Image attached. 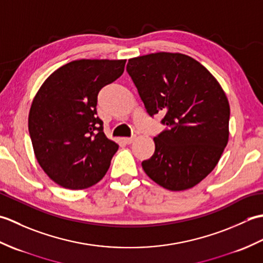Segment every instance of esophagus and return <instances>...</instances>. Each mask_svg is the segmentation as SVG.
<instances>
[{
    "label": "esophagus",
    "mask_w": 263,
    "mask_h": 263,
    "mask_svg": "<svg viewBox=\"0 0 263 263\" xmlns=\"http://www.w3.org/2000/svg\"><path fill=\"white\" fill-rule=\"evenodd\" d=\"M133 140H135V138H124L123 139V142L126 144H131L133 142Z\"/></svg>",
    "instance_id": "esophagus-1"
}]
</instances>
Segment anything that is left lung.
Returning a JSON list of instances; mask_svg holds the SVG:
<instances>
[{
	"label": "left lung",
	"instance_id": "8db88e82",
	"mask_svg": "<svg viewBox=\"0 0 263 263\" xmlns=\"http://www.w3.org/2000/svg\"><path fill=\"white\" fill-rule=\"evenodd\" d=\"M126 71L147 113L163 115L167 126L154 138L155 153L142 161L143 171L171 191L197 185L218 164L230 136V104L219 82L180 53L130 59Z\"/></svg>",
	"mask_w": 263,
	"mask_h": 263
}]
</instances>
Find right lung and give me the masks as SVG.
<instances>
[{
  "instance_id": "add662e5",
  "label": "right lung",
  "mask_w": 263,
  "mask_h": 263,
  "mask_svg": "<svg viewBox=\"0 0 263 263\" xmlns=\"http://www.w3.org/2000/svg\"><path fill=\"white\" fill-rule=\"evenodd\" d=\"M126 60H77L61 66L32 100L28 128L37 161L59 185L98 183L119 149L103 131L97 97L124 72Z\"/></svg>"
}]
</instances>
